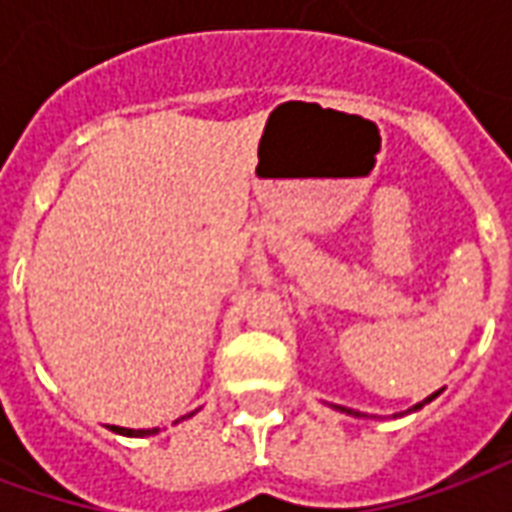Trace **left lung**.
<instances>
[{"mask_svg":"<svg viewBox=\"0 0 512 512\" xmlns=\"http://www.w3.org/2000/svg\"><path fill=\"white\" fill-rule=\"evenodd\" d=\"M436 395H439V392H433V395H430L428 400H422V403H417V406H414V411L425 406V403H430V400H433V397H436ZM337 408H340V411H348V414H356V411H351V408H343V406H337Z\"/></svg>","mask_w":512,"mask_h":512,"instance_id":"8db88e82","label":"left lung"}]
</instances>
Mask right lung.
<instances>
[{
	"label": "right lung",
	"mask_w": 512,
	"mask_h": 512,
	"mask_svg": "<svg viewBox=\"0 0 512 512\" xmlns=\"http://www.w3.org/2000/svg\"><path fill=\"white\" fill-rule=\"evenodd\" d=\"M189 417H191V414H189ZM112 430H115V433H123V436H153V433H158V428L131 430V428H117V425H112Z\"/></svg>",
	"instance_id": "1"
}]
</instances>
